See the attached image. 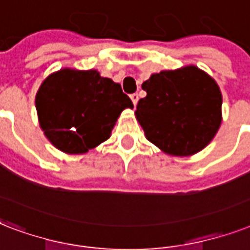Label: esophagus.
I'll list each match as a JSON object with an SVG mask.
<instances>
[{
    "mask_svg": "<svg viewBox=\"0 0 250 250\" xmlns=\"http://www.w3.org/2000/svg\"><path fill=\"white\" fill-rule=\"evenodd\" d=\"M130 99H131V102H133V104L134 105H137V103H138V94H131L130 95Z\"/></svg>",
    "mask_w": 250,
    "mask_h": 250,
    "instance_id": "esophagus-1",
    "label": "esophagus"
}]
</instances>
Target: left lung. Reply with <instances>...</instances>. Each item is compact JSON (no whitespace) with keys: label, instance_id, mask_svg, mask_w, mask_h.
I'll use <instances>...</instances> for the list:
<instances>
[{"label":"left lung","instance_id":"left-lung-1","mask_svg":"<svg viewBox=\"0 0 250 250\" xmlns=\"http://www.w3.org/2000/svg\"><path fill=\"white\" fill-rule=\"evenodd\" d=\"M135 117L146 138L166 154L189 156L211 142L222 123L216 82L194 65L152 74L142 83Z\"/></svg>","mask_w":250,"mask_h":250}]
</instances>
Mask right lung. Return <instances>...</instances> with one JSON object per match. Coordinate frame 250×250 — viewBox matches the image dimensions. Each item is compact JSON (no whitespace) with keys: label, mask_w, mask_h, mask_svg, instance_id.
<instances>
[{"label":"right lung","mask_w":250,"mask_h":250,"mask_svg":"<svg viewBox=\"0 0 250 250\" xmlns=\"http://www.w3.org/2000/svg\"><path fill=\"white\" fill-rule=\"evenodd\" d=\"M40 127L66 154H84L107 141L130 98L96 70L61 69L42 83L36 99Z\"/></svg>","instance_id":"right-lung-1"}]
</instances>
